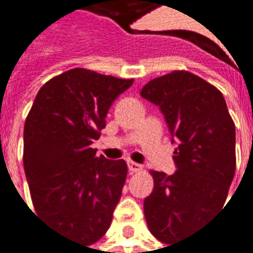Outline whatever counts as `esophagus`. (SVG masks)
<instances>
[{"mask_svg": "<svg viewBox=\"0 0 253 253\" xmlns=\"http://www.w3.org/2000/svg\"><path fill=\"white\" fill-rule=\"evenodd\" d=\"M127 167H128V170H130V172H140V170L143 169V167H141L140 164H137V162L133 161L127 162Z\"/></svg>", "mask_w": 253, "mask_h": 253, "instance_id": "obj_1", "label": "esophagus"}]
</instances>
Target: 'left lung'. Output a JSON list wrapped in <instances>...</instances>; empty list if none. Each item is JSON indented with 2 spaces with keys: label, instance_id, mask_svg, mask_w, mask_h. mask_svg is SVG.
<instances>
[{
  "label": "left lung",
  "instance_id": "1",
  "mask_svg": "<svg viewBox=\"0 0 253 253\" xmlns=\"http://www.w3.org/2000/svg\"><path fill=\"white\" fill-rule=\"evenodd\" d=\"M140 95L160 106L178 143V170H150L154 189L144 200L150 232L169 245L200 230L225 203L237 164L235 125L221 92L185 70L154 78Z\"/></svg>",
  "mask_w": 253,
  "mask_h": 253
}]
</instances>
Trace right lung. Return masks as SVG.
Listing matches in <instances>:
<instances>
[{
    "label": "right lung",
    "instance_id": "right-lung-1",
    "mask_svg": "<svg viewBox=\"0 0 253 253\" xmlns=\"http://www.w3.org/2000/svg\"><path fill=\"white\" fill-rule=\"evenodd\" d=\"M133 81L68 70L40 88L25 122L23 168L35 210L85 247L106 234L127 176L126 162L98 157L91 144Z\"/></svg>",
    "mask_w": 253,
    "mask_h": 253
}]
</instances>
